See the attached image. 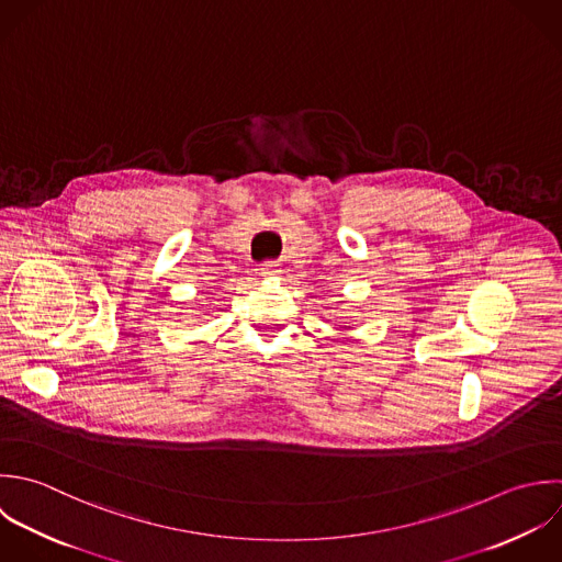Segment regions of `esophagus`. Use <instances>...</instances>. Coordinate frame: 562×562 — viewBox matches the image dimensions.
Listing matches in <instances>:
<instances>
[{"label": "esophagus", "mask_w": 562, "mask_h": 562, "mask_svg": "<svg viewBox=\"0 0 562 562\" xmlns=\"http://www.w3.org/2000/svg\"><path fill=\"white\" fill-rule=\"evenodd\" d=\"M260 276H265V278H276V276H280V265L273 262V260L262 262V265H260Z\"/></svg>", "instance_id": "esophagus-1"}]
</instances>
